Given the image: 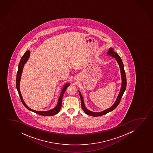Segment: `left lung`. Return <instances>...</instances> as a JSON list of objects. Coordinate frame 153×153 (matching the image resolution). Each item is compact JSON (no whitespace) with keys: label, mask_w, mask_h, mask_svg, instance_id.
I'll list each match as a JSON object with an SVG mask.
<instances>
[{"label":"left lung","mask_w":153,"mask_h":153,"mask_svg":"<svg viewBox=\"0 0 153 153\" xmlns=\"http://www.w3.org/2000/svg\"><path fill=\"white\" fill-rule=\"evenodd\" d=\"M107 54L109 56L114 57L119 65L120 69V71H121V87L120 89L119 94L117 96V98L116 99L115 102L114 103V104L108 109L102 111H101V112H95L90 111L88 109L86 108L85 103H84V99L82 98V94H81V92H80L79 90H78L80 99H81V105H82V109L85 112V113L87 114V115L92 116V117H99L101 115H104V114H107V113H109L110 112L113 111L114 109H115L119 104L121 99L122 97L123 96L124 92L126 90V73L124 71L123 63L122 62L121 57H120L117 53L115 52V51H114V48H109V51Z\"/></svg>","instance_id":"8db88e82"}]
</instances>
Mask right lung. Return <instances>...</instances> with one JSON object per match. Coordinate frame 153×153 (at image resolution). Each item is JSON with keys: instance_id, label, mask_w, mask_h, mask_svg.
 I'll use <instances>...</instances> for the list:
<instances>
[{"instance_id": "obj_1", "label": "right lung", "mask_w": 153, "mask_h": 153, "mask_svg": "<svg viewBox=\"0 0 153 153\" xmlns=\"http://www.w3.org/2000/svg\"><path fill=\"white\" fill-rule=\"evenodd\" d=\"M30 55V51L29 50L26 51L25 53L22 57L20 62L19 63V66H18V72H17V78H16V87H17V90H18V92L19 94L20 98L21 99L22 103L25 105V107L26 108H27L29 110L32 111L34 113L38 114L39 115H43V116H53V115H55V114H56L59 113V111H60V110H61L63 95L64 94L65 91L66 90L67 87L70 85V83H66L63 86L62 90L61 91L60 96L59 97V100H58L57 104L56 106L54 108L51 109L50 110L45 111H38L34 110L33 109H30L29 107H27V105L25 104V101H23L22 97L21 95V92H20V80H21V75H22V73L23 67H24L25 64L27 63V60L29 59Z\"/></svg>"}]
</instances>
